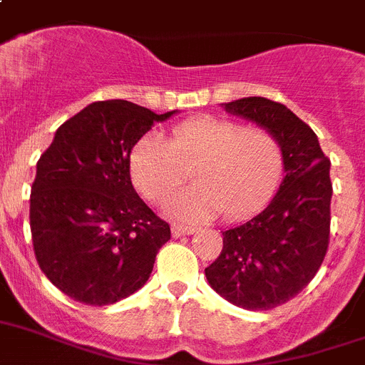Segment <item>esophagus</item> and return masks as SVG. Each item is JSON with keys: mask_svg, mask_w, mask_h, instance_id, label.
Listing matches in <instances>:
<instances>
[{"mask_svg": "<svg viewBox=\"0 0 365 365\" xmlns=\"http://www.w3.org/2000/svg\"><path fill=\"white\" fill-rule=\"evenodd\" d=\"M171 232H173V236L194 235L195 227H188V225H180V223H173V225H171Z\"/></svg>", "mask_w": 365, "mask_h": 365, "instance_id": "obj_1", "label": "esophagus"}]
</instances>
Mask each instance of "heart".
Segmentation results:
<instances>
[{"label": "heart", "mask_w": 365, "mask_h": 365, "mask_svg": "<svg viewBox=\"0 0 365 365\" xmlns=\"http://www.w3.org/2000/svg\"><path fill=\"white\" fill-rule=\"evenodd\" d=\"M282 166V148L269 130L216 116L182 121L170 142L148 133L129 157L130 180L149 201L168 197L192 171L195 185L164 205L171 217L188 221L251 216L269 201Z\"/></svg>", "instance_id": "heart-1"}]
</instances>
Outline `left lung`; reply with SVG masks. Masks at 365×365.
I'll return each mask as SVG.
<instances>
[{
  "instance_id": "left-lung-1",
  "label": "left lung",
  "mask_w": 365,
  "mask_h": 365,
  "mask_svg": "<svg viewBox=\"0 0 365 365\" xmlns=\"http://www.w3.org/2000/svg\"><path fill=\"white\" fill-rule=\"evenodd\" d=\"M280 142L284 179L262 212L223 230L221 255L205 269L221 297L245 310L286 303L314 279L331 235V162L317 136L280 103L244 98L223 103Z\"/></svg>"
}]
</instances>
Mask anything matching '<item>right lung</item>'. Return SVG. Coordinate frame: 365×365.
<instances>
[{
    "label": "right lung",
    "mask_w": 365,
    "mask_h": 365,
    "mask_svg": "<svg viewBox=\"0 0 365 365\" xmlns=\"http://www.w3.org/2000/svg\"><path fill=\"white\" fill-rule=\"evenodd\" d=\"M123 99L90 103L64 121L31 188V235L43 275L73 301L103 307L148 282L170 225L130 182L133 148L157 121Z\"/></svg>",
    "instance_id": "obj_1"
}]
</instances>
